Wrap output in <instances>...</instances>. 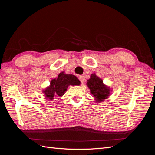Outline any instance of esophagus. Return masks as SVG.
I'll list each match as a JSON object with an SVG mask.
<instances>
[{"label":"esophagus","instance_id":"1","mask_svg":"<svg viewBox=\"0 0 155 155\" xmlns=\"http://www.w3.org/2000/svg\"><path fill=\"white\" fill-rule=\"evenodd\" d=\"M79 80H80L81 83H83L84 82H85V76H79Z\"/></svg>","mask_w":155,"mask_h":155}]
</instances>
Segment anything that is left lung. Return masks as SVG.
I'll use <instances>...</instances> for the list:
<instances>
[{
  "label": "left lung",
  "instance_id": "1",
  "mask_svg": "<svg viewBox=\"0 0 155 155\" xmlns=\"http://www.w3.org/2000/svg\"><path fill=\"white\" fill-rule=\"evenodd\" d=\"M87 85L97 103L105 100L110 95V88L105 85L102 79L98 78L95 74H92L91 78L87 80Z\"/></svg>",
  "mask_w": 155,
  "mask_h": 155
}]
</instances>
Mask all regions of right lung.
Masks as SVG:
<instances>
[{"instance_id": "obj_1", "label": "right lung", "mask_w": 155, "mask_h": 155, "mask_svg": "<svg viewBox=\"0 0 155 155\" xmlns=\"http://www.w3.org/2000/svg\"><path fill=\"white\" fill-rule=\"evenodd\" d=\"M80 83L78 78L74 75L66 74L62 72L59 74L58 78L51 81L50 87L46 88L43 92L47 99L53 100L54 96H63L69 85H79Z\"/></svg>"}]
</instances>
